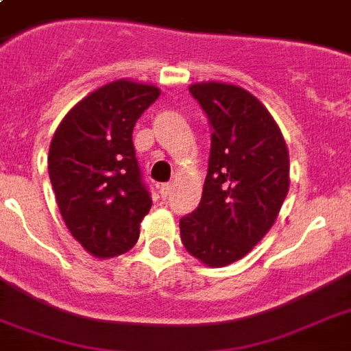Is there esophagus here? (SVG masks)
<instances>
[{
  "instance_id": "1",
  "label": "esophagus",
  "mask_w": 351,
  "mask_h": 351,
  "mask_svg": "<svg viewBox=\"0 0 351 351\" xmlns=\"http://www.w3.org/2000/svg\"><path fill=\"white\" fill-rule=\"evenodd\" d=\"M171 193H173V186L171 184H164V186H160V197L164 198H169Z\"/></svg>"
}]
</instances>
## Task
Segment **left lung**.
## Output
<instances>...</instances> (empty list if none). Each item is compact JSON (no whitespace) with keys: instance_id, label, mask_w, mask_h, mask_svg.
Wrapping results in <instances>:
<instances>
[{"instance_id":"8db88e82","label":"left lung","mask_w":351,"mask_h":351,"mask_svg":"<svg viewBox=\"0 0 351 351\" xmlns=\"http://www.w3.org/2000/svg\"><path fill=\"white\" fill-rule=\"evenodd\" d=\"M208 114L211 153L202 198L180 220L189 255L209 267L240 261L271 230L289 189V153L277 121L245 89L189 85Z\"/></svg>"}]
</instances>
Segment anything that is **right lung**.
<instances>
[{"label": "right lung", "instance_id": "obj_1", "mask_svg": "<svg viewBox=\"0 0 351 351\" xmlns=\"http://www.w3.org/2000/svg\"><path fill=\"white\" fill-rule=\"evenodd\" d=\"M160 96L153 84L114 80L65 114L49 147V176L67 230L96 258L138 242L151 197L138 167L132 129Z\"/></svg>", "mask_w": 351, "mask_h": 351}]
</instances>
